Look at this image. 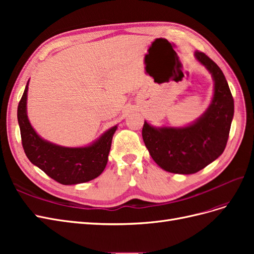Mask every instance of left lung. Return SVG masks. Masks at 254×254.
Segmentation results:
<instances>
[{
	"label": "left lung",
	"mask_w": 254,
	"mask_h": 254,
	"mask_svg": "<svg viewBox=\"0 0 254 254\" xmlns=\"http://www.w3.org/2000/svg\"><path fill=\"white\" fill-rule=\"evenodd\" d=\"M195 56L213 76L214 96L194 124L184 128H153L144 122L142 135L153 161L164 171L190 175L201 171L224 152L234 114V101L220 67L204 53Z\"/></svg>",
	"instance_id": "left-lung-1"
}]
</instances>
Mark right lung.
Here are the masks:
<instances>
[{"label": "right lung", "mask_w": 254, "mask_h": 254, "mask_svg": "<svg viewBox=\"0 0 254 254\" xmlns=\"http://www.w3.org/2000/svg\"><path fill=\"white\" fill-rule=\"evenodd\" d=\"M28 82L19 106L18 122L23 149L28 160L55 181L68 186L93 180L103 173L108 162L113 134L117 126L87 147L68 148L42 140L29 124L26 114Z\"/></svg>", "instance_id": "1"}]
</instances>
